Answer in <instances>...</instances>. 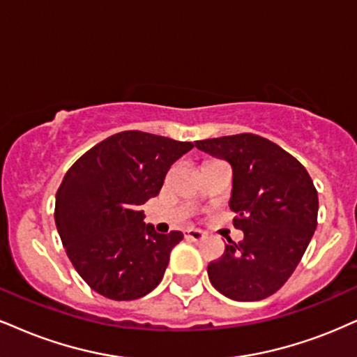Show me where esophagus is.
Segmentation results:
<instances>
[{"label":"esophagus","instance_id":"esophagus-1","mask_svg":"<svg viewBox=\"0 0 357 357\" xmlns=\"http://www.w3.org/2000/svg\"><path fill=\"white\" fill-rule=\"evenodd\" d=\"M185 238L200 241V240L205 238V233L202 231V230H199V228H187V230H185Z\"/></svg>","mask_w":357,"mask_h":357}]
</instances>
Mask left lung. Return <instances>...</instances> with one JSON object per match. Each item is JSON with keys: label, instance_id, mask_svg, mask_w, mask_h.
Segmentation results:
<instances>
[{"label": "left lung", "instance_id": "1", "mask_svg": "<svg viewBox=\"0 0 357 357\" xmlns=\"http://www.w3.org/2000/svg\"><path fill=\"white\" fill-rule=\"evenodd\" d=\"M195 147L231 165L233 225L245 235L210 263V283L235 301L265 300L288 281L313 238V180L291 153L255 134L197 140Z\"/></svg>", "mask_w": 357, "mask_h": 357}]
</instances>
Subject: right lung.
<instances>
[{
  "label": "right lung",
  "instance_id": "obj_1",
  "mask_svg": "<svg viewBox=\"0 0 357 357\" xmlns=\"http://www.w3.org/2000/svg\"><path fill=\"white\" fill-rule=\"evenodd\" d=\"M192 149V142L147 132H119L64 175L56 193V227L74 268L94 291L130 301L164 278L183 233H157L144 223L140 206L158 195L170 165Z\"/></svg>",
  "mask_w": 357,
  "mask_h": 357
}]
</instances>
